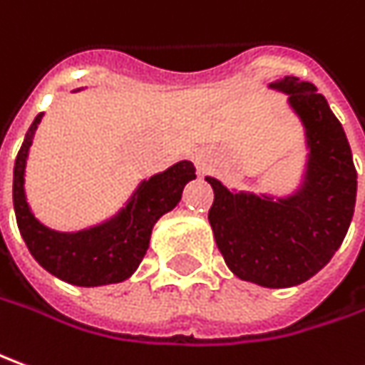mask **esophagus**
Instances as JSON below:
<instances>
[{
  "mask_svg": "<svg viewBox=\"0 0 365 365\" xmlns=\"http://www.w3.org/2000/svg\"><path fill=\"white\" fill-rule=\"evenodd\" d=\"M193 162H195V165H197V170H200V172H205V170L210 168V155H207V153H203V151H200V153H195V155H193Z\"/></svg>",
  "mask_w": 365,
  "mask_h": 365,
  "instance_id": "1",
  "label": "esophagus"
}]
</instances>
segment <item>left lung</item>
I'll return each mask as SVG.
<instances>
[{"instance_id": "1", "label": "left lung", "mask_w": 365, "mask_h": 365, "mask_svg": "<svg viewBox=\"0 0 365 365\" xmlns=\"http://www.w3.org/2000/svg\"><path fill=\"white\" fill-rule=\"evenodd\" d=\"M287 96L304 125L306 168L284 197L227 190L212 175L210 225L235 276L264 287H292L316 276L348 234L358 173L346 131L316 86L286 76L267 86Z\"/></svg>"}]
</instances>
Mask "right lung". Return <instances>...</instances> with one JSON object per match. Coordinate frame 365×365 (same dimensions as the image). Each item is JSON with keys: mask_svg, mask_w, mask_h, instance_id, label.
I'll list each match as a JSON object with an SVG mask.
<instances>
[{"mask_svg": "<svg viewBox=\"0 0 365 365\" xmlns=\"http://www.w3.org/2000/svg\"><path fill=\"white\" fill-rule=\"evenodd\" d=\"M39 113L29 125L14 168V210L29 254L51 276L81 287L120 284L140 267L150 247L151 230L182 200L185 183L195 180L192 162L182 160L135 187L115 215L79 232H58L37 220L26 197V165Z\"/></svg>", "mask_w": 365, "mask_h": 365, "instance_id": "right-lung-1", "label": "right lung"}]
</instances>
